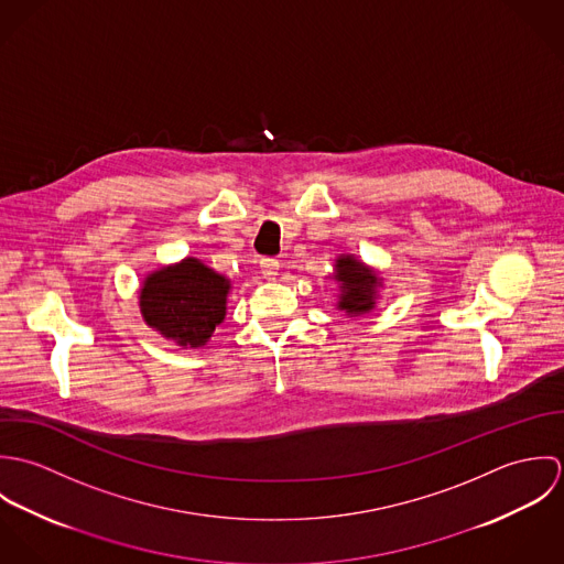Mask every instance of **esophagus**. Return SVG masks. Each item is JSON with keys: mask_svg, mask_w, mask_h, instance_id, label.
I'll return each mask as SVG.
<instances>
[{"mask_svg": "<svg viewBox=\"0 0 564 564\" xmlns=\"http://www.w3.org/2000/svg\"><path fill=\"white\" fill-rule=\"evenodd\" d=\"M260 269H262V275H264L267 280H273V278L278 275L280 262H278V258H262V260H260Z\"/></svg>", "mask_w": 564, "mask_h": 564, "instance_id": "34e87169", "label": "esophagus"}]
</instances>
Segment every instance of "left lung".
<instances>
[{
    "label": "left lung",
    "instance_id": "1",
    "mask_svg": "<svg viewBox=\"0 0 564 564\" xmlns=\"http://www.w3.org/2000/svg\"><path fill=\"white\" fill-rule=\"evenodd\" d=\"M336 280L340 282V302L338 308L345 311L347 315H360L373 308V293H376V284L378 278L373 275L371 269H367L365 264H360L358 260H354L351 256L338 258L336 260Z\"/></svg>",
    "mask_w": 564,
    "mask_h": 564
}]
</instances>
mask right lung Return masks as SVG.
Masks as SVG:
<instances>
[{"label":"right lung","mask_w":564,"mask_h":564,"mask_svg":"<svg viewBox=\"0 0 564 564\" xmlns=\"http://www.w3.org/2000/svg\"><path fill=\"white\" fill-rule=\"evenodd\" d=\"M230 282L197 258L152 273L141 289V313L162 336L199 347L226 317Z\"/></svg>","instance_id":"add662e5"}]
</instances>
